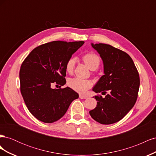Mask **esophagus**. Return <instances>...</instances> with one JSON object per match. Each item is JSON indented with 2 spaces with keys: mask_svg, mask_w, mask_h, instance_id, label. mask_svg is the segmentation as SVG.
<instances>
[{
  "mask_svg": "<svg viewBox=\"0 0 156 156\" xmlns=\"http://www.w3.org/2000/svg\"><path fill=\"white\" fill-rule=\"evenodd\" d=\"M79 98H80V99H87V96H83V95H79Z\"/></svg>",
  "mask_w": 156,
  "mask_h": 156,
  "instance_id": "34e87169",
  "label": "esophagus"
}]
</instances>
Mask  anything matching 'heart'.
<instances>
[{"label": "heart", "instance_id": "b5f03b06", "mask_svg": "<svg viewBox=\"0 0 156 156\" xmlns=\"http://www.w3.org/2000/svg\"><path fill=\"white\" fill-rule=\"evenodd\" d=\"M83 61L91 70L97 69L100 64V58L93 52H88L84 54L82 57ZM75 64L74 58H69L66 64V70L69 73H72ZM68 86L73 90L80 94L85 93L88 89L92 87V82L87 79H83L79 77H75L69 79Z\"/></svg>", "mask_w": 156, "mask_h": 156}]
</instances>
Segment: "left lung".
<instances>
[{"label":"left lung","mask_w":156,"mask_h":156,"mask_svg":"<svg viewBox=\"0 0 156 156\" xmlns=\"http://www.w3.org/2000/svg\"><path fill=\"white\" fill-rule=\"evenodd\" d=\"M92 46L100 55L105 73L92 90L108 91V94L104 98L101 95L94 96L97 105L89 113L101 124H114L123 119L135 105L140 85L139 72L126 52L105 44H92Z\"/></svg>","instance_id":"left-lung-1"}]
</instances>
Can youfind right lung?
Segmentation results:
<instances>
[{
	"label": "right lung",
	"mask_w": 156,
	"mask_h": 156,
	"mask_svg": "<svg viewBox=\"0 0 156 156\" xmlns=\"http://www.w3.org/2000/svg\"><path fill=\"white\" fill-rule=\"evenodd\" d=\"M84 42L54 41L33 49L23 61L20 72V90L31 114L45 123L61 119L79 94L69 87L53 89L54 83H66V64Z\"/></svg>",
	"instance_id": "add662e5"
}]
</instances>
